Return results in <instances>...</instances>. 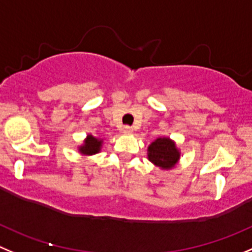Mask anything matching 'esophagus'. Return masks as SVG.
Returning <instances> with one entry per match:
<instances>
[{
	"label": "esophagus",
	"mask_w": 252,
	"mask_h": 252,
	"mask_svg": "<svg viewBox=\"0 0 252 252\" xmlns=\"http://www.w3.org/2000/svg\"><path fill=\"white\" fill-rule=\"evenodd\" d=\"M122 131H124L125 135H131V133L133 132L132 127H130V126H125V127L122 128Z\"/></svg>",
	"instance_id": "1"
}]
</instances>
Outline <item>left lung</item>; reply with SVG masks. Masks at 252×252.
<instances>
[{"label":"left lung","instance_id":"1","mask_svg":"<svg viewBox=\"0 0 252 252\" xmlns=\"http://www.w3.org/2000/svg\"><path fill=\"white\" fill-rule=\"evenodd\" d=\"M148 159L162 169H171L177 164L181 152L169 137H158L148 146Z\"/></svg>","mask_w":252,"mask_h":252}]
</instances>
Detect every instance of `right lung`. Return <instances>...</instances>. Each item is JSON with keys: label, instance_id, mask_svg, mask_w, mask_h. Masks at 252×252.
I'll return each mask as SVG.
<instances>
[{"label": "right lung", "instance_id": "add662e5", "mask_svg": "<svg viewBox=\"0 0 252 252\" xmlns=\"http://www.w3.org/2000/svg\"><path fill=\"white\" fill-rule=\"evenodd\" d=\"M102 140L94 137L93 135H88L84 140V143L79 146V152L84 156H92L95 153H99L101 150Z\"/></svg>", "mask_w": 252, "mask_h": 252}]
</instances>
